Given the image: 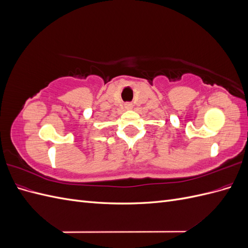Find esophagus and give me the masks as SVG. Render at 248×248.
Returning <instances> with one entry per match:
<instances>
[{"label": "esophagus", "instance_id": "obj_1", "mask_svg": "<svg viewBox=\"0 0 248 248\" xmlns=\"http://www.w3.org/2000/svg\"><path fill=\"white\" fill-rule=\"evenodd\" d=\"M132 108H133V104L130 103V102L125 104V108H126V109H132Z\"/></svg>", "mask_w": 248, "mask_h": 248}]
</instances>
